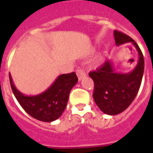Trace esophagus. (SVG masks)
Segmentation results:
<instances>
[{
	"mask_svg": "<svg viewBox=\"0 0 153 153\" xmlns=\"http://www.w3.org/2000/svg\"><path fill=\"white\" fill-rule=\"evenodd\" d=\"M76 74H77V76H78L79 80H82L84 77L86 76L84 70H82V69H79V70H77Z\"/></svg>",
	"mask_w": 153,
	"mask_h": 153,
	"instance_id": "34e87169",
	"label": "esophagus"
}]
</instances>
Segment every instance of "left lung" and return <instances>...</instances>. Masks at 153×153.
Returning <instances> with one entry per match:
<instances>
[{
	"label": "left lung",
	"mask_w": 153,
	"mask_h": 153,
	"mask_svg": "<svg viewBox=\"0 0 153 153\" xmlns=\"http://www.w3.org/2000/svg\"><path fill=\"white\" fill-rule=\"evenodd\" d=\"M114 38L117 46L131 42L138 51V60L136 67L128 73L115 72L111 60H106L96 71L89 73L94 82L93 99L103 113L110 115L123 112L134 100L144 70V59L138 44L128 35L116 30Z\"/></svg>",
	"instance_id": "8db88e82"
}]
</instances>
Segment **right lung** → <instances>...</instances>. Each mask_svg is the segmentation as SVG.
<instances>
[{
  "mask_svg": "<svg viewBox=\"0 0 153 153\" xmlns=\"http://www.w3.org/2000/svg\"><path fill=\"white\" fill-rule=\"evenodd\" d=\"M12 91L16 99L28 115L44 122L56 120L62 115L68 102L70 90L78 82L76 74H60L43 93L27 96L19 92L9 74Z\"/></svg>",
  "mask_w": 153,
  "mask_h": 153,
  "instance_id": "right-lung-1",
  "label": "right lung"
}]
</instances>
